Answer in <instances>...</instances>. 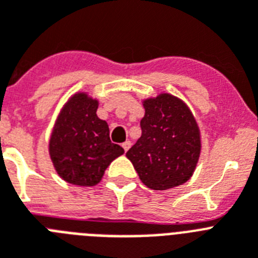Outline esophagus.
<instances>
[{
  "label": "esophagus",
  "mask_w": 258,
  "mask_h": 258,
  "mask_svg": "<svg viewBox=\"0 0 258 258\" xmlns=\"http://www.w3.org/2000/svg\"><path fill=\"white\" fill-rule=\"evenodd\" d=\"M131 146H132V142H131V141H125L124 144H122V148H124L125 152H127V150H129V148H131Z\"/></svg>",
  "instance_id": "obj_1"
}]
</instances>
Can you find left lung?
Masks as SVG:
<instances>
[{
  "label": "left lung",
  "mask_w": 258,
  "mask_h": 258,
  "mask_svg": "<svg viewBox=\"0 0 258 258\" xmlns=\"http://www.w3.org/2000/svg\"><path fill=\"white\" fill-rule=\"evenodd\" d=\"M141 137L126 153L140 179L152 190H169L192 176L201 155V132L182 100L161 93L144 100Z\"/></svg>",
  "instance_id": "left-lung-1"
}]
</instances>
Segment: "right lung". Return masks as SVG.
Wrapping results in <instances>:
<instances>
[{
	"mask_svg": "<svg viewBox=\"0 0 258 258\" xmlns=\"http://www.w3.org/2000/svg\"><path fill=\"white\" fill-rule=\"evenodd\" d=\"M99 101L86 92L68 100L55 121L48 153L61 179L76 186H95L106 167L124 154L120 145L112 144L106 121L96 110Z\"/></svg>",
	"mask_w": 258,
	"mask_h": 258,
	"instance_id": "add662e5",
	"label": "right lung"
}]
</instances>
